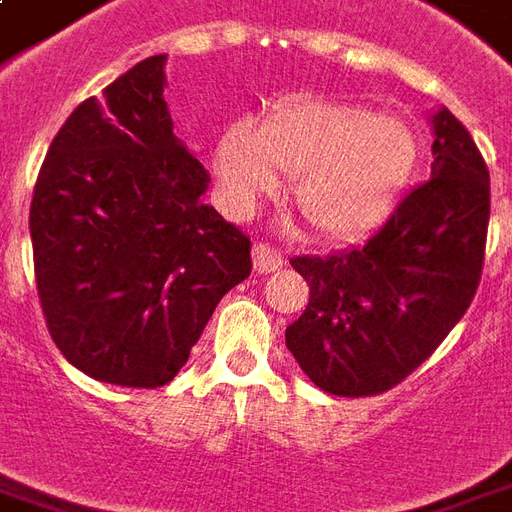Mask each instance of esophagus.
I'll list each match as a JSON object with an SVG mask.
<instances>
[{"label": "esophagus", "mask_w": 512, "mask_h": 512, "mask_svg": "<svg viewBox=\"0 0 512 512\" xmlns=\"http://www.w3.org/2000/svg\"><path fill=\"white\" fill-rule=\"evenodd\" d=\"M252 260H255L257 274H274V271H279V268L285 266V255L276 252L274 246L268 244H255V249H252Z\"/></svg>", "instance_id": "1"}]
</instances>
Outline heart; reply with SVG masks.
I'll use <instances>...</instances> for the list:
<instances>
[{"mask_svg":"<svg viewBox=\"0 0 512 512\" xmlns=\"http://www.w3.org/2000/svg\"><path fill=\"white\" fill-rule=\"evenodd\" d=\"M420 162L410 124L352 102L287 100L257 127L230 124L217 143L222 198L246 214L295 179L293 198L314 233L331 241L366 236L391 214Z\"/></svg>","mask_w":512,"mask_h":512,"instance_id":"heart-1","label":"heart"}]
</instances>
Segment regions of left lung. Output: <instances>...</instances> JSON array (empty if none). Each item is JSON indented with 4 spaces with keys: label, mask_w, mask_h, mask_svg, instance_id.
Masks as SVG:
<instances>
[{
    "label": "left lung",
    "mask_w": 512,
    "mask_h": 512,
    "mask_svg": "<svg viewBox=\"0 0 512 512\" xmlns=\"http://www.w3.org/2000/svg\"><path fill=\"white\" fill-rule=\"evenodd\" d=\"M431 179L404 195L366 244L293 257L309 285L287 350L331 396L391 391L437 350L475 298L486 255L491 187L467 127L431 116Z\"/></svg>",
    "instance_id": "obj_1"
}]
</instances>
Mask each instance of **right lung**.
I'll use <instances>...</instances> for the list:
<instances>
[{
  "instance_id": "obj_1",
  "label": "right lung",
  "mask_w": 512,
  "mask_h": 512,
  "mask_svg": "<svg viewBox=\"0 0 512 512\" xmlns=\"http://www.w3.org/2000/svg\"><path fill=\"white\" fill-rule=\"evenodd\" d=\"M165 59H143L70 113L29 208L51 339L75 369L124 388L173 380L252 271L249 238L200 200L211 179L173 135Z\"/></svg>"
}]
</instances>
